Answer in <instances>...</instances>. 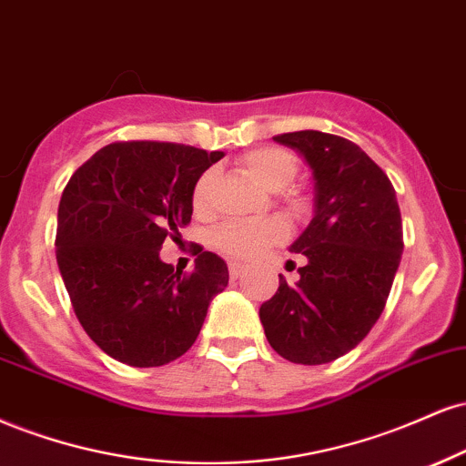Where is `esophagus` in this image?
<instances>
[{"label": "esophagus", "mask_w": 466, "mask_h": 466, "mask_svg": "<svg viewBox=\"0 0 466 466\" xmlns=\"http://www.w3.org/2000/svg\"><path fill=\"white\" fill-rule=\"evenodd\" d=\"M228 272H231L233 279H238L244 272V264H239V261H231V264H228Z\"/></svg>", "instance_id": "obj_1"}]
</instances>
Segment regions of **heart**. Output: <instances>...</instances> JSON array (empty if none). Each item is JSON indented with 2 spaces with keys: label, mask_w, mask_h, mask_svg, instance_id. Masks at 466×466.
<instances>
[{
  "label": "heart",
  "mask_w": 466,
  "mask_h": 466,
  "mask_svg": "<svg viewBox=\"0 0 466 466\" xmlns=\"http://www.w3.org/2000/svg\"><path fill=\"white\" fill-rule=\"evenodd\" d=\"M242 167L248 177L261 183L268 189H283L297 177L299 163L294 155H289L283 147H255L242 157ZM213 185H216V172L207 169L194 185V207L196 211L205 213L211 205ZM292 205H299V198H292ZM286 238V224L277 218L257 222H228L216 233L213 242L218 248L228 257L238 259H248L255 257L266 246L279 242Z\"/></svg>",
  "instance_id": "1"
}]
</instances>
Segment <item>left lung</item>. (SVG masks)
<instances>
[{
  "label": "left lung",
  "mask_w": 466,
  "mask_h": 466,
  "mask_svg": "<svg viewBox=\"0 0 466 466\" xmlns=\"http://www.w3.org/2000/svg\"><path fill=\"white\" fill-rule=\"evenodd\" d=\"M308 161L314 218L289 246L305 255L300 279L279 275L275 297L259 308L270 347L294 364H327L364 340L386 308L403 253L397 194L353 141L319 130L272 137Z\"/></svg>",
  "instance_id": "obj_1"
}]
</instances>
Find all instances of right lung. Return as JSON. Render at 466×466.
Wrapping results in <instances>:
<instances>
[{"mask_svg":"<svg viewBox=\"0 0 466 466\" xmlns=\"http://www.w3.org/2000/svg\"><path fill=\"white\" fill-rule=\"evenodd\" d=\"M222 152L117 141L69 178L58 205L56 261L82 329L137 369L189 351L211 299L228 283L222 257L202 250L185 275L161 261L166 238L191 220L196 180Z\"/></svg>","mask_w":466,"mask_h":466,"instance_id":"obj_1","label":"right lung"}]
</instances>
